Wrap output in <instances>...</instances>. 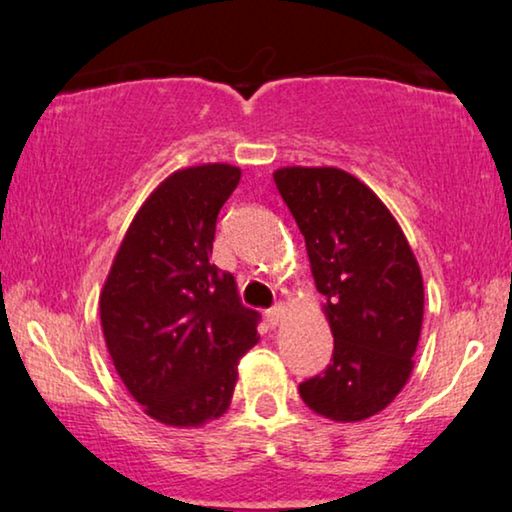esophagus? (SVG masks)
<instances>
[{
  "mask_svg": "<svg viewBox=\"0 0 512 512\" xmlns=\"http://www.w3.org/2000/svg\"><path fill=\"white\" fill-rule=\"evenodd\" d=\"M285 313H287V308L283 304H276L271 311H266V318H269L271 325H278V322L285 318Z\"/></svg>",
  "mask_w": 512,
  "mask_h": 512,
  "instance_id": "1",
  "label": "esophagus"
}]
</instances>
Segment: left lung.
Segmentation results:
<instances>
[{
  "label": "left lung",
  "instance_id": "obj_1",
  "mask_svg": "<svg viewBox=\"0 0 512 512\" xmlns=\"http://www.w3.org/2000/svg\"><path fill=\"white\" fill-rule=\"evenodd\" d=\"M273 181L304 234L334 336L327 371L299 394L327 420L362 422L390 406L413 371L424 315L420 264L390 208L348 171L283 167Z\"/></svg>",
  "mask_w": 512,
  "mask_h": 512
}]
</instances>
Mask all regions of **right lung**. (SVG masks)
<instances>
[{"mask_svg": "<svg viewBox=\"0 0 512 512\" xmlns=\"http://www.w3.org/2000/svg\"><path fill=\"white\" fill-rule=\"evenodd\" d=\"M241 181L232 164L178 169L134 215L99 294L115 371L143 413L201 427L227 413L236 364L259 341V313L208 262L215 222Z\"/></svg>", "mask_w": 512, "mask_h": 512, "instance_id": "right-lung-1", "label": "right lung"}]
</instances>
